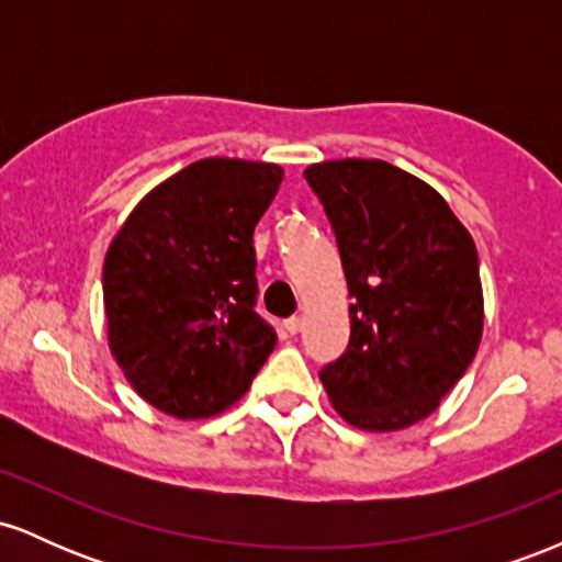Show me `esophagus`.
Instances as JSON below:
<instances>
[{"instance_id": "1", "label": "esophagus", "mask_w": 562, "mask_h": 562, "mask_svg": "<svg viewBox=\"0 0 562 562\" xmlns=\"http://www.w3.org/2000/svg\"><path fill=\"white\" fill-rule=\"evenodd\" d=\"M301 327H303V319H301V317H290V319H285V330H288L290 335L301 333Z\"/></svg>"}]
</instances>
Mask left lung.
<instances>
[{"mask_svg":"<svg viewBox=\"0 0 562 562\" xmlns=\"http://www.w3.org/2000/svg\"><path fill=\"white\" fill-rule=\"evenodd\" d=\"M348 282L351 338L319 380L362 430L425 420L465 375L483 333L479 250L449 203L385 160H325L303 171Z\"/></svg>","mask_w":562,"mask_h":562,"instance_id":"8db88e82","label":"left lung"}]
</instances>
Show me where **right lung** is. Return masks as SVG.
<instances>
[{
  "label": "right lung",
  "mask_w": 562,
  "mask_h": 562,
  "mask_svg": "<svg viewBox=\"0 0 562 562\" xmlns=\"http://www.w3.org/2000/svg\"><path fill=\"white\" fill-rule=\"evenodd\" d=\"M277 164L203 158L139 200L102 267L108 344L132 389L182 420L232 406L267 362L254 229Z\"/></svg>",
  "instance_id": "1"
}]
</instances>
